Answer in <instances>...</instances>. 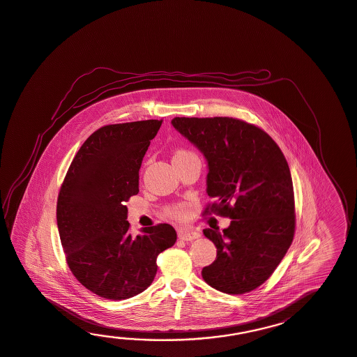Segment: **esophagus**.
Here are the masks:
<instances>
[{
	"instance_id": "esophagus-1",
	"label": "esophagus",
	"mask_w": 357,
	"mask_h": 357,
	"mask_svg": "<svg viewBox=\"0 0 357 357\" xmlns=\"http://www.w3.org/2000/svg\"><path fill=\"white\" fill-rule=\"evenodd\" d=\"M177 235H178V238L181 241H195V239H198L200 236L199 232L195 231V230H190V229H180L178 232H177Z\"/></svg>"
}]
</instances>
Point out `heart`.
<instances>
[{
    "label": "heart",
    "mask_w": 357,
    "mask_h": 357,
    "mask_svg": "<svg viewBox=\"0 0 357 357\" xmlns=\"http://www.w3.org/2000/svg\"><path fill=\"white\" fill-rule=\"evenodd\" d=\"M189 151H183V150H178L174 155H181V154H186ZM167 215L174 217V218H183L185 215H188V206L183 203H178V204H174L171 207L166 209Z\"/></svg>",
    "instance_id": "b5f03b06"
}]
</instances>
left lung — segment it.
Listing matches in <instances>:
<instances>
[{"label": "left lung", "mask_w": 357, "mask_h": 357, "mask_svg": "<svg viewBox=\"0 0 357 357\" xmlns=\"http://www.w3.org/2000/svg\"><path fill=\"white\" fill-rule=\"evenodd\" d=\"M174 128L207 159L204 215L231 218L222 232L203 230L217 256L202 270L204 282L227 294L256 289L273 275L294 236L296 212L289 166L259 127L229 116L172 119Z\"/></svg>", "instance_id": "1"}]
</instances>
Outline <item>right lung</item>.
Instances as JSON below:
<instances>
[{"label":"right lung","mask_w":357,"mask_h":357,"mask_svg":"<svg viewBox=\"0 0 357 357\" xmlns=\"http://www.w3.org/2000/svg\"><path fill=\"white\" fill-rule=\"evenodd\" d=\"M162 119L104 126L83 142L60 188L59 235L67 264L84 288L107 299L131 298L157 274L158 255L177 234L168 224L132 236L126 202L139 192L142 158Z\"/></svg>","instance_id":"1"}]
</instances>
